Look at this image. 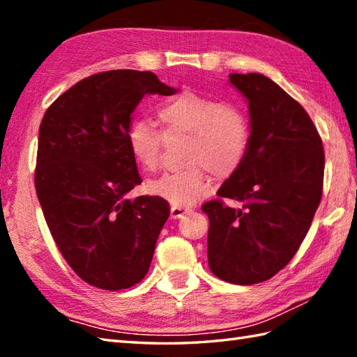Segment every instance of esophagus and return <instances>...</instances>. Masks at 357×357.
I'll return each mask as SVG.
<instances>
[{"mask_svg":"<svg viewBox=\"0 0 357 357\" xmlns=\"http://www.w3.org/2000/svg\"><path fill=\"white\" fill-rule=\"evenodd\" d=\"M188 208H183V207H172L170 208V215L173 219H178V218H183L185 213H188Z\"/></svg>","mask_w":357,"mask_h":357,"instance_id":"obj_1","label":"esophagus"}]
</instances>
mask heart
<instances>
[{"label": "heart", "mask_w": 357, "mask_h": 357, "mask_svg": "<svg viewBox=\"0 0 357 357\" xmlns=\"http://www.w3.org/2000/svg\"><path fill=\"white\" fill-rule=\"evenodd\" d=\"M161 128L147 119L128 126L127 144L132 156L144 170L155 172L165 138L188 136L185 169L164 173L149 181L147 192L170 202L173 207H192L206 196L215 179L224 181L236 173L248 155L252 128L236 105L192 90L170 98L159 105Z\"/></svg>", "instance_id": "1"}]
</instances>
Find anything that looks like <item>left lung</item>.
<instances>
[{"label":"left lung","instance_id":"1","mask_svg":"<svg viewBox=\"0 0 357 357\" xmlns=\"http://www.w3.org/2000/svg\"><path fill=\"white\" fill-rule=\"evenodd\" d=\"M229 78L248 100L252 144L219 198L202 206L208 267L225 282L253 285L282 270L305 239L322 198L325 155L312 118L276 82L261 73Z\"/></svg>","mask_w":357,"mask_h":357}]
</instances>
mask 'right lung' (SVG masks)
<instances>
[{
  "mask_svg": "<svg viewBox=\"0 0 357 357\" xmlns=\"http://www.w3.org/2000/svg\"><path fill=\"white\" fill-rule=\"evenodd\" d=\"M174 92L147 70H109L78 81L44 113L36 196L59 253L89 285L126 290L147 275L170 206L126 198L142 183L127 130L144 95Z\"/></svg>",
  "mask_w": 357,
  "mask_h": 357,
  "instance_id": "obj_1",
  "label": "right lung"
}]
</instances>
